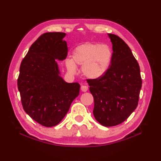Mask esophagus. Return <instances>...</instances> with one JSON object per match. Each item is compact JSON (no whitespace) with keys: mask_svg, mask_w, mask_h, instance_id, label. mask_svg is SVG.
Here are the masks:
<instances>
[{"mask_svg":"<svg viewBox=\"0 0 161 161\" xmlns=\"http://www.w3.org/2000/svg\"><path fill=\"white\" fill-rule=\"evenodd\" d=\"M81 90L82 92H86L88 91V86L82 85V86H81Z\"/></svg>","mask_w":161,"mask_h":161,"instance_id":"obj_1","label":"esophagus"}]
</instances>
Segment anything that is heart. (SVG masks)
I'll use <instances>...</instances> for the list:
<instances>
[{
    "instance_id": "1",
    "label": "heart",
    "mask_w": 161,
    "mask_h": 161,
    "mask_svg": "<svg viewBox=\"0 0 161 161\" xmlns=\"http://www.w3.org/2000/svg\"><path fill=\"white\" fill-rule=\"evenodd\" d=\"M113 52L107 45L86 43L77 46L73 51L72 59L66 60V67L70 73L76 71V66H82L85 77L97 80L107 73L111 66Z\"/></svg>"
}]
</instances>
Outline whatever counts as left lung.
<instances>
[{"instance_id": "1", "label": "left lung", "mask_w": 161, "mask_h": 161, "mask_svg": "<svg viewBox=\"0 0 161 161\" xmlns=\"http://www.w3.org/2000/svg\"><path fill=\"white\" fill-rule=\"evenodd\" d=\"M113 44L110 68L104 76L87 80L94 98L93 115L104 126L121 124L134 111L142 87L141 70L131 49L117 35L108 34Z\"/></svg>"}]
</instances>
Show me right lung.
Listing matches in <instances>:
<instances>
[{
	"label": "right lung",
	"instance_id": "1",
	"mask_svg": "<svg viewBox=\"0 0 161 161\" xmlns=\"http://www.w3.org/2000/svg\"><path fill=\"white\" fill-rule=\"evenodd\" d=\"M64 32H47L30 47L20 66L18 89L24 111L47 127L62 120L80 93L77 82L67 83L60 76L57 59L68 54Z\"/></svg>",
	"mask_w": 161,
	"mask_h": 161
}]
</instances>
